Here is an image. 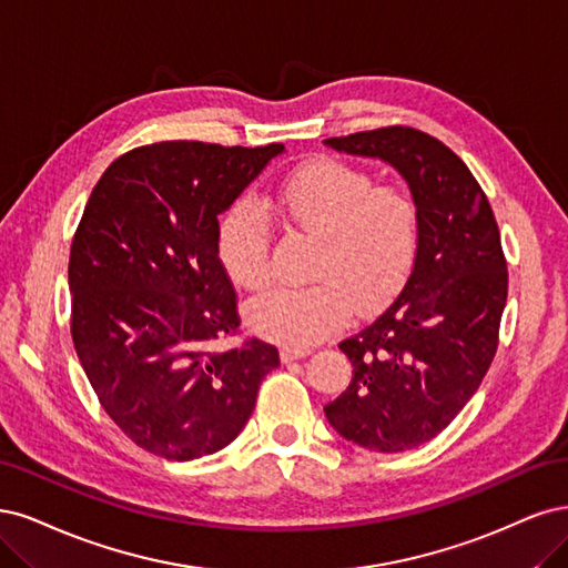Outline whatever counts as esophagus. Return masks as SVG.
Returning a JSON list of instances; mask_svg holds the SVG:
<instances>
[{"label":"esophagus","mask_w":568,"mask_h":568,"mask_svg":"<svg viewBox=\"0 0 568 568\" xmlns=\"http://www.w3.org/2000/svg\"><path fill=\"white\" fill-rule=\"evenodd\" d=\"M311 356V349H304V346H283L281 349V361L283 363H292V361H300Z\"/></svg>","instance_id":"obj_1"}]
</instances>
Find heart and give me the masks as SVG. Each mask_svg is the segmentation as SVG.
I'll list each match as a JSON object with an SVG mask.
<instances>
[{"label":"heart","instance_id":"obj_1","mask_svg":"<svg viewBox=\"0 0 568 568\" xmlns=\"http://www.w3.org/2000/svg\"><path fill=\"white\" fill-rule=\"evenodd\" d=\"M292 226L318 235L311 285H278L245 306L247 327L285 346H311L354 314H375L408 281L417 254V210L410 195L354 164L321 158L304 164L276 193ZM271 224L252 197L235 203L219 224L216 250L229 278L243 287L268 281Z\"/></svg>","mask_w":568,"mask_h":568}]
</instances>
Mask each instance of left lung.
<instances>
[{
	"instance_id": "8db88e82",
	"label": "left lung",
	"mask_w": 568,
	"mask_h": 568,
	"mask_svg": "<svg viewBox=\"0 0 568 568\" xmlns=\"http://www.w3.org/2000/svg\"><path fill=\"white\" fill-rule=\"evenodd\" d=\"M323 143L392 164L417 210L410 276L371 325L339 342L354 371L325 417L365 450H410L453 423L496 356L507 302L498 224L467 164L425 132L384 126Z\"/></svg>"
}]
</instances>
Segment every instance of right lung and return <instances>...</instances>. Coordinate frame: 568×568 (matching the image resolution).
<instances>
[{"instance_id":"right-lung-1","label":"right lung","mask_w":568,"mask_h":568,"mask_svg":"<svg viewBox=\"0 0 568 568\" xmlns=\"http://www.w3.org/2000/svg\"><path fill=\"white\" fill-rule=\"evenodd\" d=\"M283 151L162 141L118 158L89 195L68 264L72 342L103 410L153 455L226 448L281 365L254 337L216 346L241 335L216 235Z\"/></svg>"}]
</instances>
